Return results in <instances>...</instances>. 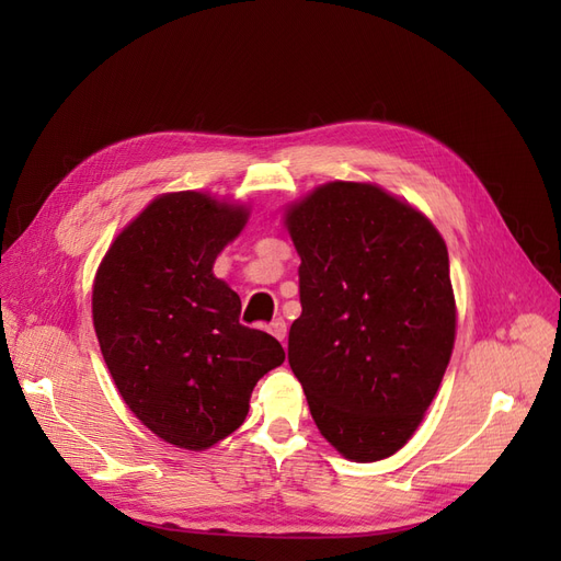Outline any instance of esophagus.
I'll return each mask as SVG.
<instances>
[{"mask_svg": "<svg viewBox=\"0 0 561 561\" xmlns=\"http://www.w3.org/2000/svg\"><path fill=\"white\" fill-rule=\"evenodd\" d=\"M266 330H268V334H274V336L278 339V342H283V339L287 336V325H285L283 318H276Z\"/></svg>", "mask_w": 561, "mask_h": 561, "instance_id": "obj_1", "label": "esophagus"}]
</instances>
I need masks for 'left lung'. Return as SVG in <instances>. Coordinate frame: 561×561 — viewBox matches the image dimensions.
<instances>
[{
    "mask_svg": "<svg viewBox=\"0 0 561 561\" xmlns=\"http://www.w3.org/2000/svg\"><path fill=\"white\" fill-rule=\"evenodd\" d=\"M285 225L301 257L287 360L322 437L381 461L414 435L451 358L447 245L410 203L363 182L318 186Z\"/></svg>",
    "mask_w": 561,
    "mask_h": 561,
    "instance_id": "left-lung-1",
    "label": "left lung"
}]
</instances>
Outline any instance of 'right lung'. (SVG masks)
Masks as SVG:
<instances>
[{
    "instance_id": "add662e5",
    "label": "right lung",
    "mask_w": 561,
    "mask_h": 561,
    "mask_svg": "<svg viewBox=\"0 0 561 561\" xmlns=\"http://www.w3.org/2000/svg\"><path fill=\"white\" fill-rule=\"evenodd\" d=\"M248 210L201 192L154 198L116 236L93 283V325L130 412L165 443L201 451L248 416L250 393L285 360L239 322L241 299L213 264Z\"/></svg>"
}]
</instances>
